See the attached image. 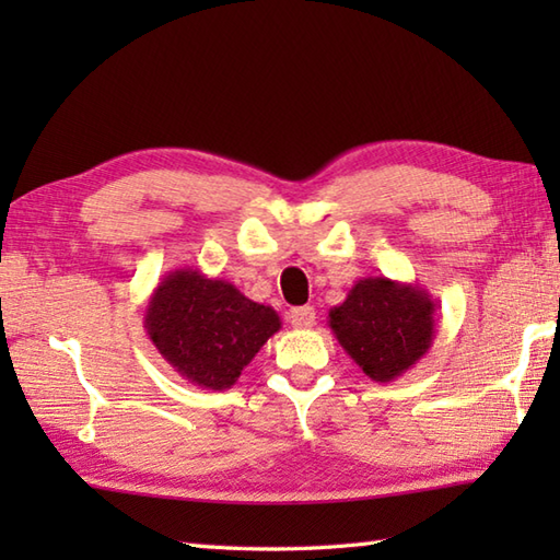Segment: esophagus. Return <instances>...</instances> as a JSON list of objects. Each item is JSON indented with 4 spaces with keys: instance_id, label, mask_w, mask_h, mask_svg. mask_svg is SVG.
I'll use <instances>...</instances> for the list:
<instances>
[{
    "instance_id": "1",
    "label": "esophagus",
    "mask_w": 560,
    "mask_h": 560,
    "mask_svg": "<svg viewBox=\"0 0 560 560\" xmlns=\"http://www.w3.org/2000/svg\"><path fill=\"white\" fill-rule=\"evenodd\" d=\"M289 319L295 329H311L315 325L317 313L313 305H301V307H293V311L289 313Z\"/></svg>"
}]
</instances>
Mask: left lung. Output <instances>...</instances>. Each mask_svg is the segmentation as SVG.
<instances>
[{"label":"left lung","mask_w":560,"mask_h":560,"mask_svg":"<svg viewBox=\"0 0 560 560\" xmlns=\"http://www.w3.org/2000/svg\"><path fill=\"white\" fill-rule=\"evenodd\" d=\"M433 295L419 283L387 277L359 279L347 301L329 311V327L375 383L397 380L419 363L435 339Z\"/></svg>","instance_id":"obj_1"}]
</instances>
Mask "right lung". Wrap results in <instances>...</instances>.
<instances>
[{"label": "right lung", "mask_w": 560, "mask_h": 560, "mask_svg": "<svg viewBox=\"0 0 560 560\" xmlns=\"http://www.w3.org/2000/svg\"><path fill=\"white\" fill-rule=\"evenodd\" d=\"M144 329L153 347L187 383L229 389L271 335L277 311L245 299L233 283L183 267L153 289Z\"/></svg>", "instance_id": "obj_1"}]
</instances>
